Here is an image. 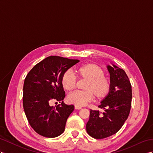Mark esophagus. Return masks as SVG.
Returning <instances> with one entry per match:
<instances>
[{
  "label": "esophagus",
  "mask_w": 153,
  "mask_h": 153,
  "mask_svg": "<svg viewBox=\"0 0 153 153\" xmlns=\"http://www.w3.org/2000/svg\"><path fill=\"white\" fill-rule=\"evenodd\" d=\"M75 108H76V109H78V110H79V109H81V108H82V107H81V106H78V105H76V106H75Z\"/></svg>",
  "instance_id": "esophagus-1"
}]
</instances>
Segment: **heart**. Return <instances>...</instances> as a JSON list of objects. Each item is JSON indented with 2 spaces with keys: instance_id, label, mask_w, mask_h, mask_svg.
Listing matches in <instances>:
<instances>
[{
  "instance_id": "obj_1",
  "label": "heart",
  "mask_w": 153,
  "mask_h": 153,
  "mask_svg": "<svg viewBox=\"0 0 153 153\" xmlns=\"http://www.w3.org/2000/svg\"><path fill=\"white\" fill-rule=\"evenodd\" d=\"M76 73L79 79H87L85 91H76L68 96L70 103L83 106L91 102L94 96L99 100L106 97L111 91V83L105 76L104 70L94 63H87L78 66ZM61 84L66 91H72L76 87V78L72 70H67L62 74Z\"/></svg>"
}]
</instances>
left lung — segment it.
Wrapping results in <instances>:
<instances>
[{
  "label": "left lung",
  "instance_id": "1",
  "mask_svg": "<svg viewBox=\"0 0 153 153\" xmlns=\"http://www.w3.org/2000/svg\"><path fill=\"white\" fill-rule=\"evenodd\" d=\"M107 68L111 75V91L98 106L104 112L91 110L86 125L88 134L95 139L107 138L118 132L131 107L132 88L127 74L115 65Z\"/></svg>",
  "mask_w": 153,
  "mask_h": 153
}]
</instances>
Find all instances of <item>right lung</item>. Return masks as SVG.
<instances>
[{
	"label": "right lung",
	"mask_w": 153,
	"mask_h": 153,
	"mask_svg": "<svg viewBox=\"0 0 153 153\" xmlns=\"http://www.w3.org/2000/svg\"><path fill=\"white\" fill-rule=\"evenodd\" d=\"M78 62V59L50 56L35 65L27 74L23 87V107L30 126L39 134L55 138L64 132L74 106L63 103L65 92L61 77ZM53 100L61 104L50 106Z\"/></svg>",
	"instance_id": "1"
}]
</instances>
